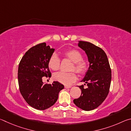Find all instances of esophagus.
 Here are the masks:
<instances>
[{
  "instance_id": "esophagus-1",
  "label": "esophagus",
  "mask_w": 131,
  "mask_h": 131,
  "mask_svg": "<svg viewBox=\"0 0 131 131\" xmlns=\"http://www.w3.org/2000/svg\"><path fill=\"white\" fill-rule=\"evenodd\" d=\"M72 87V86H68V85H65V88H66V89H68V88H70Z\"/></svg>"
}]
</instances>
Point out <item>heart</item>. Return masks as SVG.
I'll use <instances>...</instances> for the list:
<instances>
[{
  "mask_svg": "<svg viewBox=\"0 0 131 131\" xmlns=\"http://www.w3.org/2000/svg\"><path fill=\"white\" fill-rule=\"evenodd\" d=\"M63 56L73 62L71 70H75L80 74H84L87 69L88 64L84 60L81 53L78 50L70 49L63 52ZM61 61L56 54H53L48 61V66L52 70H58L60 67ZM54 79L64 85H70L76 80L77 76L74 72H58L54 74Z\"/></svg>",
  "mask_w": 131,
  "mask_h": 131,
  "instance_id": "1",
  "label": "heart"
}]
</instances>
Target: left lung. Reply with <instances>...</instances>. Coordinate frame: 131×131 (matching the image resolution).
Returning <instances> with one entry per match:
<instances>
[{"mask_svg": "<svg viewBox=\"0 0 131 131\" xmlns=\"http://www.w3.org/2000/svg\"><path fill=\"white\" fill-rule=\"evenodd\" d=\"M78 46L87 55L90 66L81 82L87 84V88L79 86L81 96L73 100L77 107L85 111L97 108L105 100L109 92L112 71L107 57L100 47L91 43L79 41Z\"/></svg>", "mask_w": 131, "mask_h": 131, "instance_id": "1", "label": "left lung"}]
</instances>
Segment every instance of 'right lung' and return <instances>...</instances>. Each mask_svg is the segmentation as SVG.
Here are the masks:
<instances>
[{
	"label": "right lung",
	"mask_w": 131,
	"mask_h": 131,
	"mask_svg": "<svg viewBox=\"0 0 131 131\" xmlns=\"http://www.w3.org/2000/svg\"><path fill=\"white\" fill-rule=\"evenodd\" d=\"M46 43L37 44L26 52L19 63L18 80L19 91L31 107L43 110L56 102L61 90L64 88L58 81L45 84L43 77L51 76L48 61L54 52Z\"/></svg>",
	"instance_id": "obj_1"
}]
</instances>
